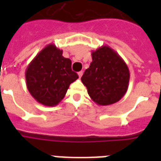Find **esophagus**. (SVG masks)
Masks as SVG:
<instances>
[{
    "label": "esophagus",
    "instance_id": "obj_1",
    "mask_svg": "<svg viewBox=\"0 0 161 161\" xmlns=\"http://www.w3.org/2000/svg\"><path fill=\"white\" fill-rule=\"evenodd\" d=\"M78 77H79V78H80L81 77L83 76V71H80V72H78Z\"/></svg>",
    "mask_w": 161,
    "mask_h": 161
}]
</instances>
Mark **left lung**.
I'll return each instance as SVG.
<instances>
[{
  "instance_id": "left-lung-1",
  "label": "left lung",
  "mask_w": 161,
  "mask_h": 161,
  "mask_svg": "<svg viewBox=\"0 0 161 161\" xmlns=\"http://www.w3.org/2000/svg\"><path fill=\"white\" fill-rule=\"evenodd\" d=\"M92 63L86 69L82 83L98 105L117 103L125 96L130 82V70L118 53L103 45L92 51Z\"/></svg>"
}]
</instances>
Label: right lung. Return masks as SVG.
Listing matches in <instances>:
<instances>
[{"mask_svg":"<svg viewBox=\"0 0 161 161\" xmlns=\"http://www.w3.org/2000/svg\"><path fill=\"white\" fill-rule=\"evenodd\" d=\"M72 62L63 56L54 44L47 45L26 69V87L31 95L45 106L58 105L65 97L69 85L78 78L72 70Z\"/></svg>","mask_w":161,"mask_h":161,"instance_id":"1","label":"right lung"}]
</instances>
